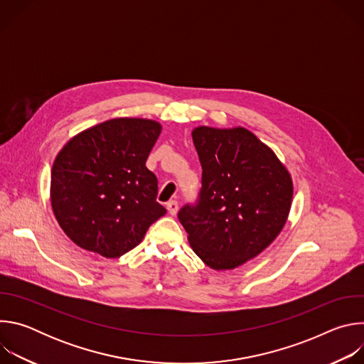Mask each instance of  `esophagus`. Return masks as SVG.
<instances>
[{"label":"esophagus","mask_w":364,"mask_h":364,"mask_svg":"<svg viewBox=\"0 0 364 364\" xmlns=\"http://www.w3.org/2000/svg\"><path fill=\"white\" fill-rule=\"evenodd\" d=\"M167 210H168V213H170L171 216H176L177 212H178V201H176V200L168 201V203H167Z\"/></svg>","instance_id":"obj_1"}]
</instances>
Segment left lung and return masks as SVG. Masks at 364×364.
<instances>
[{"label": "left lung", "instance_id": "1", "mask_svg": "<svg viewBox=\"0 0 364 364\" xmlns=\"http://www.w3.org/2000/svg\"><path fill=\"white\" fill-rule=\"evenodd\" d=\"M201 173L196 203L178 220L201 261L233 269L268 247L282 230L292 201V180L274 151L245 128L193 131Z\"/></svg>", "mask_w": 364, "mask_h": 364}]
</instances>
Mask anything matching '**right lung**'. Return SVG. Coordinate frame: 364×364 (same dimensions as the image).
<instances>
[{"instance_id": "right-lung-1", "label": "right lung", "mask_w": 364, "mask_h": 364, "mask_svg": "<svg viewBox=\"0 0 364 364\" xmlns=\"http://www.w3.org/2000/svg\"><path fill=\"white\" fill-rule=\"evenodd\" d=\"M161 125L117 118L73 136L51 168L50 198L65 233L82 249L119 257L167 213L145 167Z\"/></svg>"}]
</instances>
